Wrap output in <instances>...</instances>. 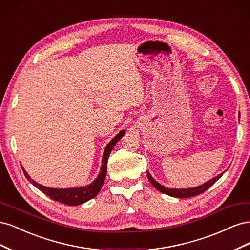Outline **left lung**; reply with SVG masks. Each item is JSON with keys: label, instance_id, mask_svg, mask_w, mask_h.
<instances>
[{"label": "left lung", "instance_id": "left-lung-1", "mask_svg": "<svg viewBox=\"0 0 250 250\" xmlns=\"http://www.w3.org/2000/svg\"><path fill=\"white\" fill-rule=\"evenodd\" d=\"M222 172L221 174H219L218 176L214 177L209 179L208 181H207V183H204L198 187H195V188H166L164 187L163 185L158 184L157 181L151 176V174L147 171V176H148V179L150 180V183L152 184V186L156 188V190H158L160 192L164 193V194H167L169 196H172V197H176V198H190V197H193V196H196V195H199L203 192H206L208 188L209 187L213 186L216 181L220 178L222 175H223Z\"/></svg>", "mask_w": 250, "mask_h": 250}]
</instances>
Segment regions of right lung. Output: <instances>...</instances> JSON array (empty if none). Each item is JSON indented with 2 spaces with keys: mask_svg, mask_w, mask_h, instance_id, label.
Returning a JSON list of instances; mask_svg holds the SVG:
<instances>
[{
  "mask_svg": "<svg viewBox=\"0 0 250 250\" xmlns=\"http://www.w3.org/2000/svg\"><path fill=\"white\" fill-rule=\"evenodd\" d=\"M124 134H125V130H121L116 137L107 144L103 152L100 172L98 174L97 178L93 181V183H90L87 186H83L79 188H54L44 187L39 183H36L35 180H33L31 177H30L29 174L25 171L24 168H22V171H24L25 176L27 177V179L30 181V183L39 188V190H41L42 193L49 196L51 199L58 201L60 203H64L66 206H79V204L84 203L92 198L96 197L97 194L100 192L101 188L104 184L105 176H106L107 161H108L109 154L112 151V149L115 148L117 142L120 141Z\"/></svg>",
  "mask_w": 250,
  "mask_h": 250,
  "instance_id": "add662e5",
  "label": "right lung"
}]
</instances>
